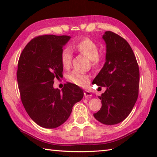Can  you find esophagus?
I'll list each match as a JSON object with an SVG mask.
<instances>
[{"instance_id":"obj_1","label":"esophagus","mask_w":157,"mask_h":157,"mask_svg":"<svg viewBox=\"0 0 157 157\" xmlns=\"http://www.w3.org/2000/svg\"><path fill=\"white\" fill-rule=\"evenodd\" d=\"M84 95L85 98H89V97L91 96L92 94H91V92H89L88 91H84Z\"/></svg>"}]
</instances>
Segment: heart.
Wrapping results in <instances>:
<instances>
[{
	"mask_svg": "<svg viewBox=\"0 0 157 157\" xmlns=\"http://www.w3.org/2000/svg\"><path fill=\"white\" fill-rule=\"evenodd\" d=\"M77 52L86 56L91 61V66L97 68L101 63L102 58L100 56V48L98 45L89 38H84L77 42L71 46ZM73 52L69 47L64 48L61 52V62L63 67L68 68L70 67L73 59ZM68 79L76 85L81 87H85L90 81L89 75L84 74L78 71H73L69 74Z\"/></svg>",
	"mask_w": 157,
	"mask_h": 157,
	"instance_id": "b5f03b06",
	"label": "heart"
}]
</instances>
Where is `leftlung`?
<instances>
[{
    "label": "left lung",
    "mask_w": 157,
    "mask_h": 157,
    "mask_svg": "<svg viewBox=\"0 0 157 157\" xmlns=\"http://www.w3.org/2000/svg\"><path fill=\"white\" fill-rule=\"evenodd\" d=\"M102 38L107 45L106 62L93 83L107 90L98 96L102 107L95 118L105 124H116L124 121L131 112L139 96V68L125 39L111 31Z\"/></svg>",
    "instance_id": "1"
}]
</instances>
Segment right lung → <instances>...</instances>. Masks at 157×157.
Segmentation results:
<instances>
[{
    "instance_id": "1",
    "label": "right lung",
    "mask_w": 157,
    "mask_h": 157,
    "mask_svg": "<svg viewBox=\"0 0 157 157\" xmlns=\"http://www.w3.org/2000/svg\"><path fill=\"white\" fill-rule=\"evenodd\" d=\"M71 37L47 34L34 37L20 55L17 73L21 100L32 120L53 129L67 121L73 107L84 96L82 89L71 82L62 91L53 88L54 79L62 78V48Z\"/></svg>"
}]
</instances>
